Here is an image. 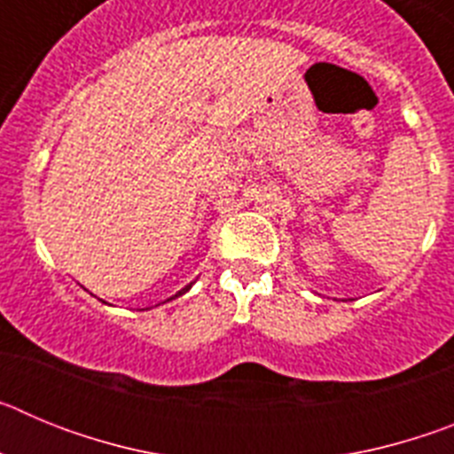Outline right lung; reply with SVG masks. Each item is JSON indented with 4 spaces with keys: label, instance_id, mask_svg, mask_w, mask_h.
Listing matches in <instances>:
<instances>
[{
    "label": "right lung",
    "instance_id": "obj_1",
    "mask_svg": "<svg viewBox=\"0 0 454 454\" xmlns=\"http://www.w3.org/2000/svg\"><path fill=\"white\" fill-rule=\"evenodd\" d=\"M191 286H192V282H191V284H188V286H184V288H182V291H179V293H175V295H172V298H170V300L179 298V295H184V293H186V291H191Z\"/></svg>",
    "mask_w": 454,
    "mask_h": 454
}]
</instances>
